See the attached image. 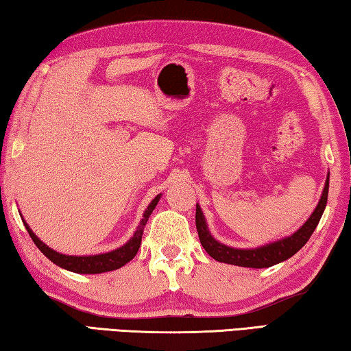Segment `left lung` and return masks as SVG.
I'll return each mask as SVG.
<instances>
[{
    "instance_id": "obj_1",
    "label": "left lung",
    "mask_w": 351,
    "mask_h": 351,
    "mask_svg": "<svg viewBox=\"0 0 351 351\" xmlns=\"http://www.w3.org/2000/svg\"><path fill=\"white\" fill-rule=\"evenodd\" d=\"M328 186H330V173L325 180L322 197H320L316 209L313 210L310 218H308L294 234H291L289 237H285V239H280L277 241L268 243V245L251 247V249L232 247V246L223 245V243H219L213 239L209 228H207L204 213L201 210L199 204H197L195 223H197V230H198L201 245H203L206 252L209 254L212 258H215L217 261H221V263L243 266V268H255V269L269 268V266L282 263V261L293 257L295 252H299L300 249L305 246V243L310 240L314 229L317 228L320 218H322V213L325 210L326 199H328Z\"/></svg>"
}]
</instances>
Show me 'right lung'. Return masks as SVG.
I'll list each match as a JSON object with an SVG mask.
<instances>
[{
    "label": "right lung",
    "mask_w": 351,
    "mask_h": 351,
    "mask_svg": "<svg viewBox=\"0 0 351 351\" xmlns=\"http://www.w3.org/2000/svg\"><path fill=\"white\" fill-rule=\"evenodd\" d=\"M161 199V193L156 195L153 198V201L144 212V217H142L141 223L138 226V229L134 230V234L132 239H130L125 245L114 249V251L105 252V254H97V255H64L54 251V249L45 245L37 235L32 232V229L29 228V224L23 219L29 235H31L32 241L35 243L41 252H43L47 258H49L52 263H56L57 266H60L63 269H68L71 272H75V274H102V272H108V271H114L122 268L123 265H127L130 260H133V257L139 251L141 246V240H142V234H144V228L150 218L152 212L154 210V207Z\"/></svg>",
    "instance_id": "right-lung-1"
}]
</instances>
